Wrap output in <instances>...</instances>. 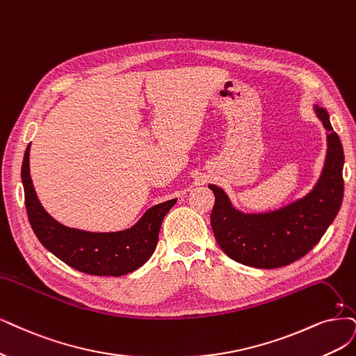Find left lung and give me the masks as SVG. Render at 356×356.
Returning <instances> with one entry per match:
<instances>
[{"label": "left lung", "mask_w": 356, "mask_h": 356, "mask_svg": "<svg viewBox=\"0 0 356 356\" xmlns=\"http://www.w3.org/2000/svg\"><path fill=\"white\" fill-rule=\"evenodd\" d=\"M327 129V156L324 170L314 191L279 211L242 214L232 207L226 193L209 185L216 195L211 227L225 254L243 266L279 268L307 255L320 242L336 218L343 201L345 155L328 113L315 107Z\"/></svg>", "instance_id": "1"}]
</instances>
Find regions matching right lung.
Masks as SVG:
<instances>
[{
  "mask_svg": "<svg viewBox=\"0 0 356 356\" xmlns=\"http://www.w3.org/2000/svg\"><path fill=\"white\" fill-rule=\"evenodd\" d=\"M28 145L22 164L24 204L36 238L49 252L77 271L118 277L135 271L154 254L161 222L177 200L149 208L136 225L114 233H90L60 225L38 201L29 175Z\"/></svg>",
  "mask_w": 356,
  "mask_h": 356,
  "instance_id": "obj_1",
  "label": "right lung"
}]
</instances>
